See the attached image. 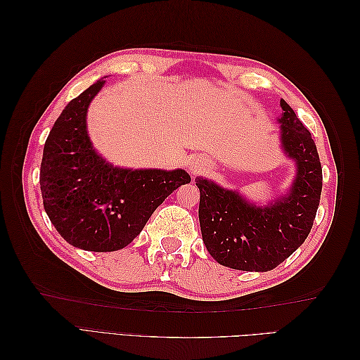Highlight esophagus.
<instances>
[{
    "label": "esophagus",
    "instance_id": "esophagus-1",
    "mask_svg": "<svg viewBox=\"0 0 360 360\" xmlns=\"http://www.w3.org/2000/svg\"><path fill=\"white\" fill-rule=\"evenodd\" d=\"M204 169V160L198 156H193L191 160H189V171L192 174H198Z\"/></svg>",
    "mask_w": 360,
    "mask_h": 360
}]
</instances>
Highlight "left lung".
<instances>
[{
	"label": "left lung",
	"mask_w": 360,
	"mask_h": 360,
	"mask_svg": "<svg viewBox=\"0 0 360 360\" xmlns=\"http://www.w3.org/2000/svg\"><path fill=\"white\" fill-rule=\"evenodd\" d=\"M281 139L285 153L297 162V177L290 193L267 207L248 202L202 177L200 225L202 242L217 263L246 271L278 267L308 237L320 204L323 172L309 130L281 99Z\"/></svg>",
	"instance_id": "left-lung-1"
}]
</instances>
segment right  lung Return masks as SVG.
Here are the masks:
<instances>
[{
	"instance_id": "1",
	"label": "right lung",
	"mask_w": 360,
	"mask_h": 360,
	"mask_svg": "<svg viewBox=\"0 0 360 360\" xmlns=\"http://www.w3.org/2000/svg\"><path fill=\"white\" fill-rule=\"evenodd\" d=\"M105 81L70 101L43 148V207L60 236L93 252L123 249L143 231L158 207L181 184L184 169H124L96 153L86 134V110Z\"/></svg>"
}]
</instances>
